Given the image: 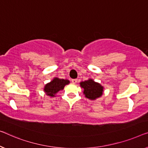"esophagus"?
<instances>
[{
    "mask_svg": "<svg viewBox=\"0 0 148 148\" xmlns=\"http://www.w3.org/2000/svg\"><path fill=\"white\" fill-rule=\"evenodd\" d=\"M77 81H78L77 79H72V83H73V84H76L77 82Z\"/></svg>",
    "mask_w": 148,
    "mask_h": 148,
    "instance_id": "obj_1",
    "label": "esophagus"
}]
</instances>
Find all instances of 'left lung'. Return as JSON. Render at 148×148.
Returning a JSON list of instances; mask_svg holds the SVG:
<instances>
[{
    "instance_id": "8db88e82",
    "label": "left lung",
    "mask_w": 148,
    "mask_h": 148,
    "mask_svg": "<svg viewBox=\"0 0 148 148\" xmlns=\"http://www.w3.org/2000/svg\"><path fill=\"white\" fill-rule=\"evenodd\" d=\"M80 86L84 90L83 94L85 97L89 100H95L102 96L103 86L92 79L80 82Z\"/></svg>"
}]
</instances>
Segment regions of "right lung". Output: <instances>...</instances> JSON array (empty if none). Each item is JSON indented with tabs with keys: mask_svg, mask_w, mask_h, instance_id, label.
I'll list each match as a JSON object with an SVG mask.
<instances>
[{
	"mask_svg": "<svg viewBox=\"0 0 148 148\" xmlns=\"http://www.w3.org/2000/svg\"><path fill=\"white\" fill-rule=\"evenodd\" d=\"M70 84V81L67 79H60L54 78L50 82L46 84L44 87V92L46 95L50 97H55L56 94L62 90L66 85Z\"/></svg>",
	"mask_w": 148,
	"mask_h": 148,
	"instance_id": "right-lung-1",
	"label": "right lung"
}]
</instances>
